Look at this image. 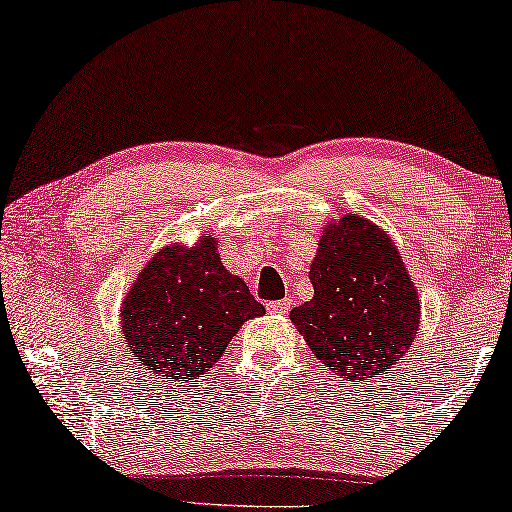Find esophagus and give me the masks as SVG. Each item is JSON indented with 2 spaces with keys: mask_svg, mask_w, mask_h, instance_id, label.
<instances>
[{
  "mask_svg": "<svg viewBox=\"0 0 512 512\" xmlns=\"http://www.w3.org/2000/svg\"><path fill=\"white\" fill-rule=\"evenodd\" d=\"M290 300H277V302H267V311L274 313V316H283V313L290 311Z\"/></svg>",
  "mask_w": 512,
  "mask_h": 512,
  "instance_id": "1",
  "label": "esophagus"
}]
</instances>
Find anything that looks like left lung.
<instances>
[{"label":"left lung","instance_id":"8db88e82","mask_svg":"<svg viewBox=\"0 0 512 512\" xmlns=\"http://www.w3.org/2000/svg\"><path fill=\"white\" fill-rule=\"evenodd\" d=\"M309 279L313 297L290 311L325 371L377 377L412 348L421 300L387 231L361 215H343L320 233Z\"/></svg>","mask_w":512,"mask_h":512}]
</instances>
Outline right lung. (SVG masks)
<instances>
[{"instance_id":"add662e5","label":"right lung","mask_w":512,"mask_h":512,"mask_svg":"<svg viewBox=\"0 0 512 512\" xmlns=\"http://www.w3.org/2000/svg\"><path fill=\"white\" fill-rule=\"evenodd\" d=\"M265 313L245 279L226 270L217 238L171 242L139 270L121 304V334L137 364L162 382H199L247 320Z\"/></svg>"}]
</instances>
